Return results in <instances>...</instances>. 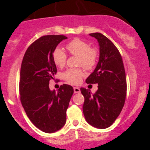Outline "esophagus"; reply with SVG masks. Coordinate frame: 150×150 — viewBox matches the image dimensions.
I'll use <instances>...</instances> for the list:
<instances>
[{
	"label": "esophagus",
	"instance_id": "esophagus-1",
	"mask_svg": "<svg viewBox=\"0 0 150 150\" xmlns=\"http://www.w3.org/2000/svg\"><path fill=\"white\" fill-rule=\"evenodd\" d=\"M74 93H81V89H80V88L74 87Z\"/></svg>",
	"mask_w": 150,
	"mask_h": 150
}]
</instances>
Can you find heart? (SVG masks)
I'll list each match as a JSON object with an SVG mask.
<instances>
[{"label": "heart", "instance_id": "1", "mask_svg": "<svg viewBox=\"0 0 150 150\" xmlns=\"http://www.w3.org/2000/svg\"><path fill=\"white\" fill-rule=\"evenodd\" d=\"M66 48L72 56L78 57L77 65L81 66L87 70L94 68L99 58V52L94 48H90L89 44L83 40L75 38L68 43ZM53 59L59 67H63L66 64L67 54L62 49L57 48L53 53ZM85 76L83 71L80 68L68 69L63 73V78L71 84H79Z\"/></svg>", "mask_w": 150, "mask_h": 150}]
</instances>
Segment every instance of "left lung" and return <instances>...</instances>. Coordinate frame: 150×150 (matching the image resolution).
Returning a JSON list of instances; mask_svg holds the SVG:
<instances>
[{
    "instance_id": "obj_1",
    "label": "left lung",
    "mask_w": 150,
    "mask_h": 150,
    "mask_svg": "<svg viewBox=\"0 0 150 150\" xmlns=\"http://www.w3.org/2000/svg\"><path fill=\"white\" fill-rule=\"evenodd\" d=\"M99 46V59L94 71L88 77V84H98L91 94L81 88L85 98L83 111L86 121L97 128L112 125L120 115L126 96V78L121 55L112 42L102 33H91Z\"/></svg>"
}]
</instances>
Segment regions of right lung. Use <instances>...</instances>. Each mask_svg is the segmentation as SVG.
<instances>
[{
	"instance_id": "obj_1",
	"label": "right lung",
	"mask_w": 150,
	"mask_h": 150,
	"mask_svg": "<svg viewBox=\"0 0 150 150\" xmlns=\"http://www.w3.org/2000/svg\"><path fill=\"white\" fill-rule=\"evenodd\" d=\"M64 35H45L27 49L20 70L19 93L27 115L45 133L56 132L66 122V112L73 94V88L63 84L56 92L49 88V81L57 70L53 53Z\"/></svg>"
}]
</instances>
